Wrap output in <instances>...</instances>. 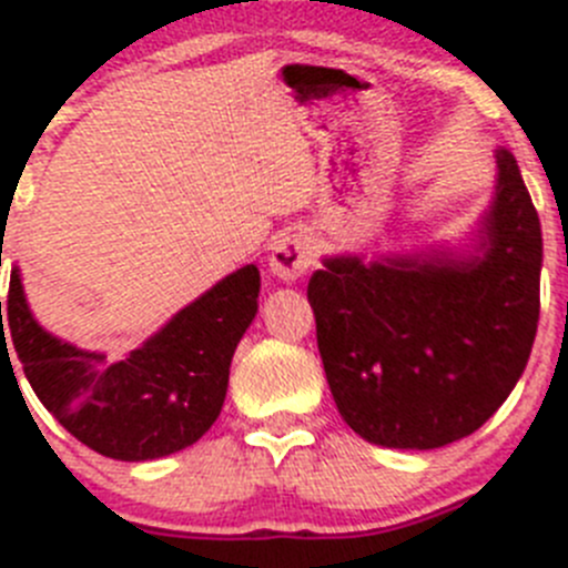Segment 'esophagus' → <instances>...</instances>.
I'll return each instance as SVG.
<instances>
[{
	"mask_svg": "<svg viewBox=\"0 0 568 568\" xmlns=\"http://www.w3.org/2000/svg\"><path fill=\"white\" fill-rule=\"evenodd\" d=\"M315 264V241L307 233H287L275 241L270 270L281 281H298Z\"/></svg>",
	"mask_w": 568,
	"mask_h": 568,
	"instance_id": "34e87169",
	"label": "esophagus"
}]
</instances>
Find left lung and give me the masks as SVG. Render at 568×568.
Here are the masks:
<instances>
[{
	"label": "left lung",
	"mask_w": 568,
	"mask_h": 568,
	"mask_svg": "<svg viewBox=\"0 0 568 568\" xmlns=\"http://www.w3.org/2000/svg\"><path fill=\"white\" fill-rule=\"evenodd\" d=\"M540 264L538 210L506 150H498L484 258L369 267L327 258L307 298L341 418L389 449H438L480 429L529 361Z\"/></svg>",
	"instance_id": "1"
}]
</instances>
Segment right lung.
Instances as JSON below:
<instances>
[{
  "mask_svg": "<svg viewBox=\"0 0 568 568\" xmlns=\"http://www.w3.org/2000/svg\"><path fill=\"white\" fill-rule=\"evenodd\" d=\"M255 264L235 270L168 327L119 364L82 353L44 333L10 273L0 301V358L13 349L24 378L53 418L93 453L115 460H153L195 444L219 418L230 361L258 310ZM13 369V364H10ZM17 378V375H13Z\"/></svg>",
  "mask_w": 568,
  "mask_h": 568,
  "instance_id": "add662e5",
  "label": "right lung"
}]
</instances>
